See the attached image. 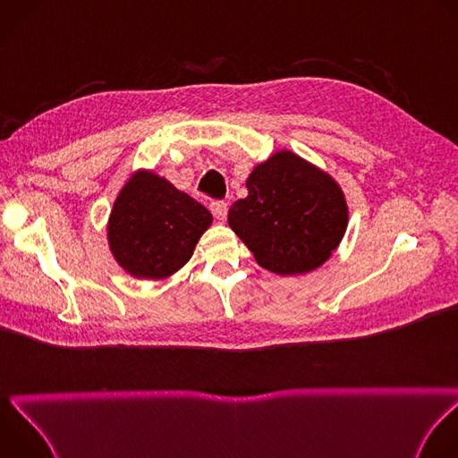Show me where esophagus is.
I'll return each instance as SVG.
<instances>
[{
    "label": "esophagus",
    "instance_id": "obj_1",
    "mask_svg": "<svg viewBox=\"0 0 458 458\" xmlns=\"http://www.w3.org/2000/svg\"><path fill=\"white\" fill-rule=\"evenodd\" d=\"M210 210L212 214L219 219V221H225L226 219V214H228V205L225 201H214L210 203Z\"/></svg>",
    "mask_w": 458,
    "mask_h": 458
}]
</instances>
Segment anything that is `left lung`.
I'll use <instances>...</instances> for the list:
<instances>
[{"mask_svg": "<svg viewBox=\"0 0 458 458\" xmlns=\"http://www.w3.org/2000/svg\"><path fill=\"white\" fill-rule=\"evenodd\" d=\"M248 195L232 205L228 225L257 265L277 276H301L330 259L348 228L339 182L290 150L257 165Z\"/></svg>", "mask_w": 458, "mask_h": 458, "instance_id": "obj_1", "label": "left lung"}]
</instances>
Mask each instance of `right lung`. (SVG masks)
Listing matches in <instances>:
<instances>
[{
	"label": "right lung",
	"instance_id": "1",
	"mask_svg": "<svg viewBox=\"0 0 458 458\" xmlns=\"http://www.w3.org/2000/svg\"><path fill=\"white\" fill-rule=\"evenodd\" d=\"M212 214L165 177L138 170L117 193L106 237L117 265L136 279H166L182 268Z\"/></svg>",
	"mask_w": 458,
	"mask_h": 458
}]
</instances>
